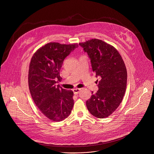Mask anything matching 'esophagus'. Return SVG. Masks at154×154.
<instances>
[{"label": "esophagus", "mask_w": 154, "mask_h": 154, "mask_svg": "<svg viewBox=\"0 0 154 154\" xmlns=\"http://www.w3.org/2000/svg\"><path fill=\"white\" fill-rule=\"evenodd\" d=\"M80 91V89H79V88H75L73 90V92L75 94H77Z\"/></svg>", "instance_id": "obj_1"}]
</instances>
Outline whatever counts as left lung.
<instances>
[{"label": "left lung", "instance_id": "left-lung-1", "mask_svg": "<svg viewBox=\"0 0 154 154\" xmlns=\"http://www.w3.org/2000/svg\"><path fill=\"white\" fill-rule=\"evenodd\" d=\"M79 45L90 58L96 77L100 79L97 93L92 92L91 98L86 102L87 108L96 118H106L123 99L127 79L125 65L118 51L100 39H92Z\"/></svg>", "mask_w": 154, "mask_h": 154}]
</instances>
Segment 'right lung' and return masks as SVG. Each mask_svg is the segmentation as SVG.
<instances>
[{
    "label": "right lung",
    "mask_w": 154,
    "mask_h": 154,
    "mask_svg": "<svg viewBox=\"0 0 154 154\" xmlns=\"http://www.w3.org/2000/svg\"><path fill=\"white\" fill-rule=\"evenodd\" d=\"M77 47V45L49 42L39 48L31 59L28 77L30 92L40 112L51 121L64 120L73 108V92L55 83L62 79L60 72L64 60Z\"/></svg>",
    "instance_id": "right-lung-1"
}]
</instances>
